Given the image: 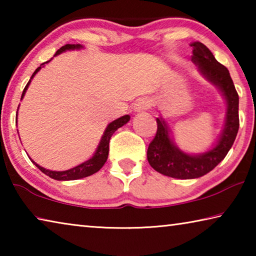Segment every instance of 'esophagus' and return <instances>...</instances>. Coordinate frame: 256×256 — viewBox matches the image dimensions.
I'll return each mask as SVG.
<instances>
[{"label":"esophagus","mask_w":256,"mask_h":256,"mask_svg":"<svg viewBox=\"0 0 256 256\" xmlns=\"http://www.w3.org/2000/svg\"><path fill=\"white\" fill-rule=\"evenodd\" d=\"M149 108H150V102L146 98H141V99H138V100H136V104H134L133 110L136 112H144L146 110H149Z\"/></svg>","instance_id":"obj_1"}]
</instances>
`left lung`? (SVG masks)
<instances>
[{
  "instance_id": "8db88e82",
  "label": "left lung",
  "mask_w": 256,
  "mask_h": 256,
  "mask_svg": "<svg viewBox=\"0 0 256 256\" xmlns=\"http://www.w3.org/2000/svg\"><path fill=\"white\" fill-rule=\"evenodd\" d=\"M193 48L192 62L204 79L214 86L226 102L224 126L218 138L203 152L190 154L175 144L168 123L157 118V134L146 151L150 166L164 176L178 180H193L204 176L226 157L235 141L240 118H238V94L227 68L214 58V54L200 42H190Z\"/></svg>"
}]
</instances>
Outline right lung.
<instances>
[{
    "instance_id": "right-lung-1",
    "label": "right lung",
    "mask_w": 256,
    "mask_h": 256,
    "mask_svg": "<svg viewBox=\"0 0 256 256\" xmlns=\"http://www.w3.org/2000/svg\"><path fill=\"white\" fill-rule=\"evenodd\" d=\"M82 48H84V46H82L81 44H66V46L60 47V48L56 52L54 56H58L66 50H82ZM52 60L40 64V66L37 68L36 71L32 73V78H30L29 82L27 84V86H26V88L24 89L22 94H21V100H22L26 92H27V90L29 88L30 84H32V80L34 79V76H36L37 73L45 66V64L50 63ZM19 107H20V105H19ZM19 107H18V110H19ZM18 110H16V123H18ZM130 118H131V116L130 115H124V116H122V118L112 120V122L108 124L105 128V131H104L100 141H99L97 149H96V151H94L92 157H90L88 160H86V162L79 164L78 166L70 168V170H58V172L46 170V168L42 167L38 164L34 162L30 157H29V159L32 160V164H36V167L40 168V170L44 172L45 175L50 176V178L56 180H74L84 178V177H88L90 175L94 174V172H97L104 166V164H105V162H107V158H108V151H110V140L112 136L115 133L116 130L122 128L123 125L126 124L130 120ZM18 134H19V132H18Z\"/></svg>"
}]
</instances>
